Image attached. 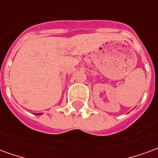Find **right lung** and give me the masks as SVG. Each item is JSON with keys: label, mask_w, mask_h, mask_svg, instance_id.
<instances>
[{"label": "right lung", "mask_w": 158, "mask_h": 158, "mask_svg": "<svg viewBox=\"0 0 158 158\" xmlns=\"http://www.w3.org/2000/svg\"><path fill=\"white\" fill-rule=\"evenodd\" d=\"M39 114H41V113H39Z\"/></svg>", "instance_id": "right-lung-1"}]
</instances>
